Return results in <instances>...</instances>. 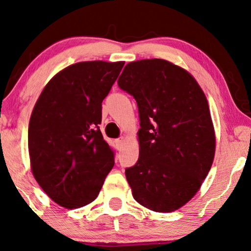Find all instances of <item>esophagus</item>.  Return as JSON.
I'll use <instances>...</instances> for the list:
<instances>
[{
	"mask_svg": "<svg viewBox=\"0 0 251 251\" xmlns=\"http://www.w3.org/2000/svg\"><path fill=\"white\" fill-rule=\"evenodd\" d=\"M123 143H124V137H119L116 140V145H117L118 149H121L123 147Z\"/></svg>",
	"mask_w": 251,
	"mask_h": 251,
	"instance_id": "esophagus-1",
	"label": "esophagus"
}]
</instances>
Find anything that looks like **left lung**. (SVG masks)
<instances>
[{
    "label": "left lung",
    "mask_w": 251,
    "mask_h": 251,
    "mask_svg": "<svg viewBox=\"0 0 251 251\" xmlns=\"http://www.w3.org/2000/svg\"><path fill=\"white\" fill-rule=\"evenodd\" d=\"M117 83L136 100L140 118V156L125 170L133 197L174 212L197 193L214 159L206 97L187 71L159 58L128 63Z\"/></svg>",
    "instance_id": "1"
}]
</instances>
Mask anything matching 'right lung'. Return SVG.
Listing matches in <instances>:
<instances>
[{"label": "right lung", "instance_id": "obj_1", "mask_svg": "<svg viewBox=\"0 0 251 251\" xmlns=\"http://www.w3.org/2000/svg\"><path fill=\"white\" fill-rule=\"evenodd\" d=\"M125 62H80L48 82L29 122L33 177L45 193L66 208L95 201L115 164L103 140L102 100Z\"/></svg>", "mask_w": 251, "mask_h": 251}]
</instances>
